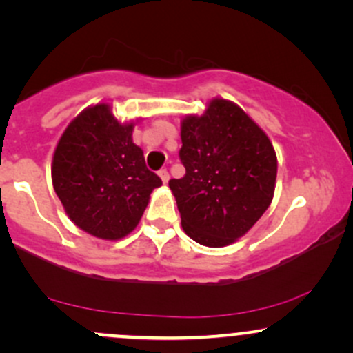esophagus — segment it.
<instances>
[{
  "mask_svg": "<svg viewBox=\"0 0 353 353\" xmlns=\"http://www.w3.org/2000/svg\"><path fill=\"white\" fill-rule=\"evenodd\" d=\"M159 177H161V179H163L164 184H168V181H169V172L165 171V169H161V171H159Z\"/></svg>",
  "mask_w": 353,
  "mask_h": 353,
  "instance_id": "34e87169",
  "label": "esophagus"
}]
</instances>
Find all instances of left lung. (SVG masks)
I'll list each match as a JSON object with an SVG mask.
<instances>
[{"mask_svg":"<svg viewBox=\"0 0 353 353\" xmlns=\"http://www.w3.org/2000/svg\"><path fill=\"white\" fill-rule=\"evenodd\" d=\"M184 177L169 181L184 232L197 244L224 247L270 205L277 156L267 134L232 101H209L181 123Z\"/></svg>","mask_w":353,"mask_h":353,"instance_id":"8db88e82","label":"left lung"}]
</instances>
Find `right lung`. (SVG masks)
Wrapping results in <instances>:
<instances>
[{
  "label": "right lung",
  "mask_w": 353,
  "mask_h": 353,
  "mask_svg": "<svg viewBox=\"0 0 353 353\" xmlns=\"http://www.w3.org/2000/svg\"><path fill=\"white\" fill-rule=\"evenodd\" d=\"M132 131L134 123H119L111 106L99 103L71 121L52 156V188L68 217L104 241L132 232L151 192L163 185L145 168Z\"/></svg>",
  "instance_id": "right-lung-1"
}]
</instances>
